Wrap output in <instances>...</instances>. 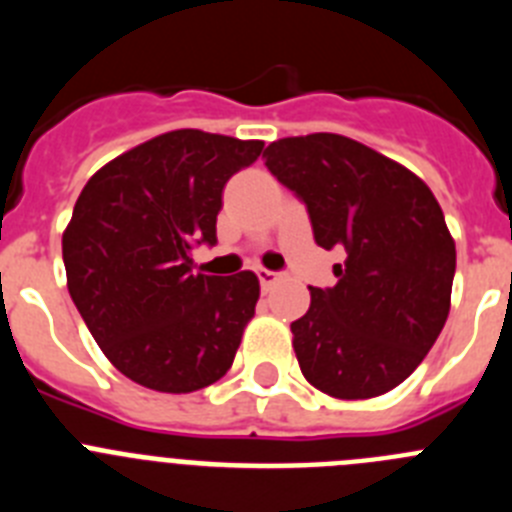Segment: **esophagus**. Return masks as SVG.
I'll use <instances>...</instances> for the list:
<instances>
[{"label": "esophagus", "mask_w": 512, "mask_h": 512, "mask_svg": "<svg viewBox=\"0 0 512 512\" xmlns=\"http://www.w3.org/2000/svg\"><path fill=\"white\" fill-rule=\"evenodd\" d=\"M256 277H259L261 289H269L271 284L277 282L279 274H277V271H269V269H256Z\"/></svg>", "instance_id": "obj_1"}]
</instances>
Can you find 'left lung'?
Segmentation results:
<instances>
[{
    "mask_svg": "<svg viewBox=\"0 0 512 512\" xmlns=\"http://www.w3.org/2000/svg\"><path fill=\"white\" fill-rule=\"evenodd\" d=\"M266 169L305 202L315 243L346 253L292 323L312 387L338 400L395 390L449 318L456 246L423 179L336 133L274 140Z\"/></svg>",
    "mask_w": 512,
    "mask_h": 512,
    "instance_id": "1",
    "label": "left lung"
}]
</instances>
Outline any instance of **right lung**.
<instances>
[{
    "label": "right lung",
    "instance_id": "obj_1",
    "mask_svg": "<svg viewBox=\"0 0 512 512\" xmlns=\"http://www.w3.org/2000/svg\"><path fill=\"white\" fill-rule=\"evenodd\" d=\"M261 151V140L171 130L81 189L63 233L69 295L117 372L148 390H202L233 364L259 279L194 274L192 251L215 246L223 187Z\"/></svg>",
    "mask_w": 512,
    "mask_h": 512
}]
</instances>
